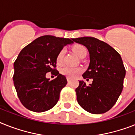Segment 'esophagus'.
I'll list each match as a JSON object with an SVG mask.
<instances>
[{"instance_id":"34e87169","label":"esophagus","mask_w":135,"mask_h":135,"mask_svg":"<svg viewBox=\"0 0 135 135\" xmlns=\"http://www.w3.org/2000/svg\"><path fill=\"white\" fill-rule=\"evenodd\" d=\"M67 81H68V83H70V81H71V79H70L69 77H68V78H67Z\"/></svg>"}]
</instances>
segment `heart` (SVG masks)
I'll return each mask as SVG.
<instances>
[{"label": "heart", "mask_w": 135, "mask_h": 135, "mask_svg": "<svg viewBox=\"0 0 135 135\" xmlns=\"http://www.w3.org/2000/svg\"><path fill=\"white\" fill-rule=\"evenodd\" d=\"M72 50L75 52V54L79 57H82L83 55L87 54V50L85 47L82 45H76L72 47ZM65 49L62 50L59 52L57 56H56V63L58 65H61L63 63V59L64 54H65ZM82 69L80 68H72V67L65 66L62 68L61 70V73L63 75H65L68 77L74 78L78 74L81 73Z\"/></svg>", "instance_id": "heart-1"}]
</instances>
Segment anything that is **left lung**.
Masks as SVG:
<instances>
[{"instance_id": "obj_1", "label": "left lung", "mask_w": 135, "mask_h": 135, "mask_svg": "<svg viewBox=\"0 0 135 135\" xmlns=\"http://www.w3.org/2000/svg\"><path fill=\"white\" fill-rule=\"evenodd\" d=\"M72 40L88 50L90 64L83 77L87 81L93 80L89 85L79 81L75 90L78 103L90 113H105L115 104L123 90L126 70L122 59L113 47L96 38Z\"/></svg>"}]
</instances>
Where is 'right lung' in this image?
<instances>
[{"label":"right lung","instance_id":"right-lung-1","mask_svg":"<svg viewBox=\"0 0 135 135\" xmlns=\"http://www.w3.org/2000/svg\"><path fill=\"white\" fill-rule=\"evenodd\" d=\"M72 38L45 35L25 46L14 63V84L21 103L36 112L50 110L57 103L60 92L66 85L65 76L56 70V56ZM57 75L50 81L46 73Z\"/></svg>","mask_w":135,"mask_h":135}]
</instances>
